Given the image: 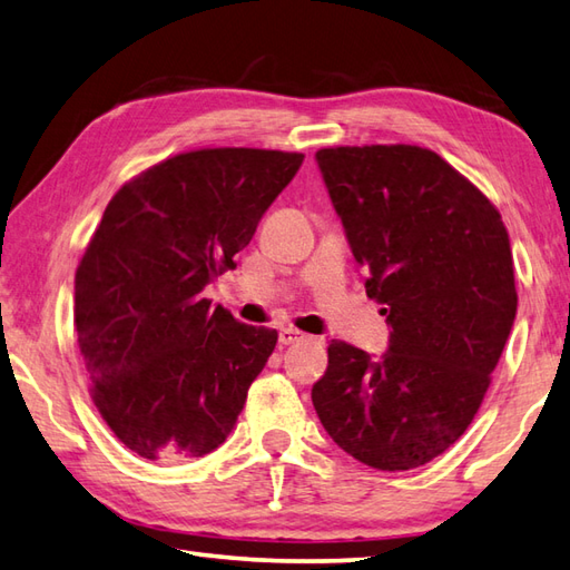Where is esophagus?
<instances>
[{
    "mask_svg": "<svg viewBox=\"0 0 570 570\" xmlns=\"http://www.w3.org/2000/svg\"><path fill=\"white\" fill-rule=\"evenodd\" d=\"M304 333H298L294 328H282V333H278V345H294L298 341H304Z\"/></svg>",
    "mask_w": 570,
    "mask_h": 570,
    "instance_id": "esophagus-1",
    "label": "esophagus"
}]
</instances>
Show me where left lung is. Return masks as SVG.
<instances>
[{"label": "left lung", "mask_w": 570, "mask_h": 570, "mask_svg": "<svg viewBox=\"0 0 570 570\" xmlns=\"http://www.w3.org/2000/svg\"><path fill=\"white\" fill-rule=\"evenodd\" d=\"M316 161L392 333L380 357L333 341L313 406L360 463L426 465L475 419L510 337V235L485 193L431 149L331 147Z\"/></svg>", "instance_id": "left-lung-1"}]
</instances>
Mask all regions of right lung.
I'll return each instance as SVG.
<instances>
[{
  "instance_id": "obj_1",
  "label": "right lung",
  "mask_w": 570,
  "mask_h": 570,
  "mask_svg": "<svg viewBox=\"0 0 570 570\" xmlns=\"http://www.w3.org/2000/svg\"><path fill=\"white\" fill-rule=\"evenodd\" d=\"M301 164L296 151H184L107 203L76 272V335L92 402L129 451L178 463L235 429L278 335L203 288L235 269Z\"/></svg>"
}]
</instances>
